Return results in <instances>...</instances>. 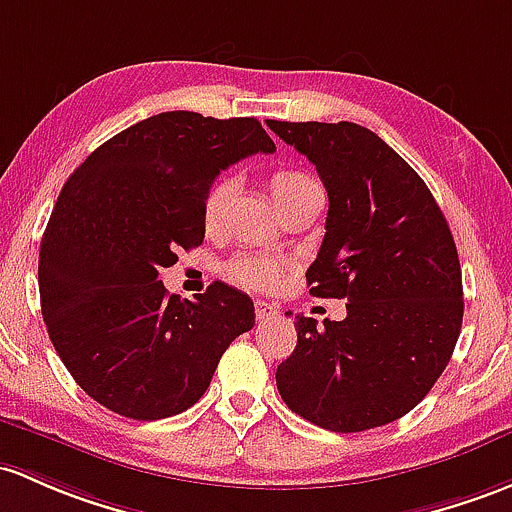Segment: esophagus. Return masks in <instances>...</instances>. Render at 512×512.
<instances>
[{
	"mask_svg": "<svg viewBox=\"0 0 512 512\" xmlns=\"http://www.w3.org/2000/svg\"><path fill=\"white\" fill-rule=\"evenodd\" d=\"M254 310H256V320H271V317L278 315V305H273V302H266V300H256L254 302Z\"/></svg>",
	"mask_w": 512,
	"mask_h": 512,
	"instance_id": "esophagus-1",
	"label": "esophagus"
}]
</instances>
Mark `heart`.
<instances>
[{
  "label": "heart",
  "instance_id": "1",
  "mask_svg": "<svg viewBox=\"0 0 512 512\" xmlns=\"http://www.w3.org/2000/svg\"><path fill=\"white\" fill-rule=\"evenodd\" d=\"M266 185L280 212H285L288 207H293L295 202H300L302 197L317 190V185L312 183V178H307V175L300 173V170H288V168L276 170V173L268 175ZM232 197H234L232 180H217V183L212 185L205 197V205H202V222H205L207 229H214L219 222H222ZM227 276L232 278L234 283L246 285V288L268 290L278 283L280 266L276 261H271V258L236 256L234 261H229Z\"/></svg>",
  "mask_w": 512,
  "mask_h": 512
}]
</instances>
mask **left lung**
<instances>
[{
	"label": "left lung",
	"instance_id": "1",
	"mask_svg": "<svg viewBox=\"0 0 512 512\" xmlns=\"http://www.w3.org/2000/svg\"><path fill=\"white\" fill-rule=\"evenodd\" d=\"M266 124L307 156L329 195L310 295L349 300L344 320L322 329L295 317L298 344L276 371L280 398L324 430L388 425L430 393L459 339L454 236L425 180L366 126Z\"/></svg>",
	"mask_w": 512,
	"mask_h": 512
}]
</instances>
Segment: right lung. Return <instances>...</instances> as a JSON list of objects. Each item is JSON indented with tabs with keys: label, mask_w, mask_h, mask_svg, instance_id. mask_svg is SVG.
<instances>
[{
	"label": "right lung",
	"mask_w": 512,
	"mask_h": 512,
	"mask_svg": "<svg viewBox=\"0 0 512 512\" xmlns=\"http://www.w3.org/2000/svg\"><path fill=\"white\" fill-rule=\"evenodd\" d=\"M276 144L254 117L163 112L92 151L60 190L38 254L48 337L92 400L163 420L202 398L219 359L254 327V302L212 283L168 295L161 268L205 239L214 178Z\"/></svg>",
	"instance_id": "right-lung-1"
}]
</instances>
